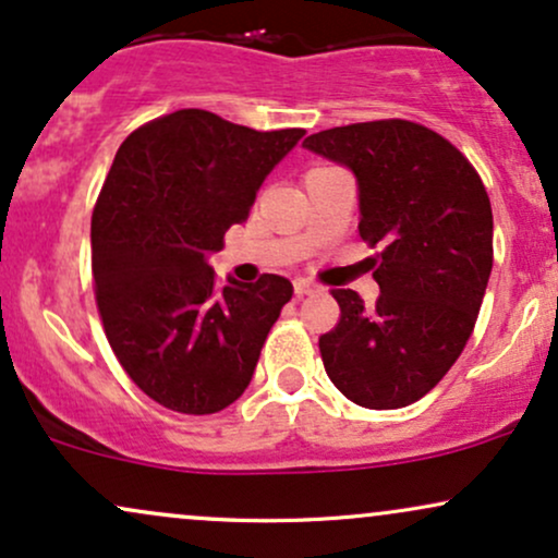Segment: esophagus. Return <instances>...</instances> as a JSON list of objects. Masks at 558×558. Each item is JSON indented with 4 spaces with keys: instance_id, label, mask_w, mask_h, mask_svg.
<instances>
[{
    "instance_id": "34e87169",
    "label": "esophagus",
    "mask_w": 558,
    "mask_h": 558,
    "mask_svg": "<svg viewBox=\"0 0 558 558\" xmlns=\"http://www.w3.org/2000/svg\"><path fill=\"white\" fill-rule=\"evenodd\" d=\"M293 291H296L299 299H304V296H312V293H317L319 288L312 286V283H306V280H296V283H293Z\"/></svg>"
}]
</instances>
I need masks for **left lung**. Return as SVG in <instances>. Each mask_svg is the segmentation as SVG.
<instances>
[{
	"instance_id": "left-lung-1",
	"label": "left lung",
	"mask_w": 558,
	"mask_h": 558,
	"mask_svg": "<svg viewBox=\"0 0 558 558\" xmlns=\"http://www.w3.org/2000/svg\"><path fill=\"white\" fill-rule=\"evenodd\" d=\"M304 146L354 172L360 235L380 246L369 259L375 306L332 291L341 319L319 338L325 373L360 407H409L475 328L493 267L490 198L457 146L409 120L330 128Z\"/></svg>"
}]
</instances>
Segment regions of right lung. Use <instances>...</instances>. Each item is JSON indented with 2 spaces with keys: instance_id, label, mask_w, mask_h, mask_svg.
<instances>
[{
  "instance_id": "add662e5",
  "label": "right lung",
  "mask_w": 558,
  "mask_h": 558,
  "mask_svg": "<svg viewBox=\"0 0 558 558\" xmlns=\"http://www.w3.org/2000/svg\"><path fill=\"white\" fill-rule=\"evenodd\" d=\"M304 133L178 110L114 155L92 217L96 304L125 373L172 412L215 414L239 399L293 296L283 275L220 288L207 259Z\"/></svg>"
}]
</instances>
